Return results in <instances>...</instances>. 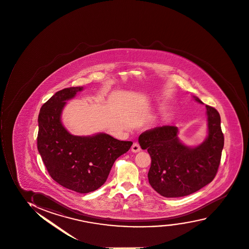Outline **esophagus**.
Wrapping results in <instances>:
<instances>
[{
  "instance_id": "obj_1",
  "label": "esophagus",
  "mask_w": 249,
  "mask_h": 249,
  "mask_svg": "<svg viewBox=\"0 0 249 249\" xmlns=\"http://www.w3.org/2000/svg\"><path fill=\"white\" fill-rule=\"evenodd\" d=\"M141 146H140V144L138 143H134L133 145L131 147L132 152L134 153H138L141 151Z\"/></svg>"
}]
</instances>
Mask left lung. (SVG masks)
<instances>
[{"label":"left lung","mask_w":249,"mask_h":249,"mask_svg":"<svg viewBox=\"0 0 249 249\" xmlns=\"http://www.w3.org/2000/svg\"><path fill=\"white\" fill-rule=\"evenodd\" d=\"M196 102L203 104L196 96ZM208 135L196 146H187L178 138V128L164 125L146 130L139 137L151 157L148 172L150 186L165 197H180L197 192L213 181L218 170L224 136L216 108L206 105Z\"/></svg>","instance_id":"obj_1"}]
</instances>
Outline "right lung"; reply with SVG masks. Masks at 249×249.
<instances>
[{
  "instance_id": "add662e5",
  "label": "right lung",
  "mask_w": 249,
  "mask_h": 249,
  "mask_svg": "<svg viewBox=\"0 0 249 249\" xmlns=\"http://www.w3.org/2000/svg\"><path fill=\"white\" fill-rule=\"evenodd\" d=\"M84 87L60 90L42 105L38 115L37 150L56 182L78 193L104 185L115 160L127 152L131 141H119L105 133L89 136L70 134L61 115L68 100Z\"/></svg>"
}]
</instances>
